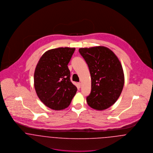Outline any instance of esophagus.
Segmentation results:
<instances>
[{
  "instance_id": "1",
  "label": "esophagus",
  "mask_w": 153,
  "mask_h": 153,
  "mask_svg": "<svg viewBox=\"0 0 153 153\" xmlns=\"http://www.w3.org/2000/svg\"><path fill=\"white\" fill-rule=\"evenodd\" d=\"M78 86H79V87H81V82H78Z\"/></svg>"
}]
</instances>
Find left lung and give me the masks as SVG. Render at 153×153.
<instances>
[{
    "instance_id": "1",
    "label": "left lung",
    "mask_w": 153,
    "mask_h": 153,
    "mask_svg": "<svg viewBox=\"0 0 153 153\" xmlns=\"http://www.w3.org/2000/svg\"><path fill=\"white\" fill-rule=\"evenodd\" d=\"M79 52L87 64L91 77V91L87 97L93 109H107L118 99L124 84L120 61L109 48L99 46L80 48Z\"/></svg>"
}]
</instances>
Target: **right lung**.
Returning <instances> with one entry per match:
<instances>
[{"label": "right lung", "mask_w": 153, "mask_h": 153, "mask_svg": "<svg viewBox=\"0 0 153 153\" xmlns=\"http://www.w3.org/2000/svg\"><path fill=\"white\" fill-rule=\"evenodd\" d=\"M75 48H58L45 52L36 66L34 87L38 97L51 109L67 108L77 88L70 80L68 64Z\"/></svg>", "instance_id": "add662e5"}]
</instances>
